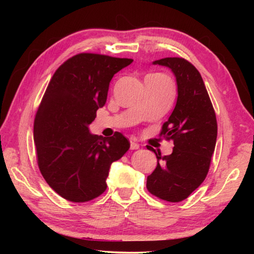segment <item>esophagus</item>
Segmentation results:
<instances>
[{
  "mask_svg": "<svg viewBox=\"0 0 254 254\" xmlns=\"http://www.w3.org/2000/svg\"><path fill=\"white\" fill-rule=\"evenodd\" d=\"M130 148H131V150H136V149L140 148V144L137 143V142H135V141L131 140L130 141Z\"/></svg>",
  "mask_w": 254,
  "mask_h": 254,
  "instance_id": "1",
  "label": "esophagus"
}]
</instances>
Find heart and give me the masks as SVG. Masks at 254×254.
Instances as JSON below:
<instances>
[{
    "mask_svg": "<svg viewBox=\"0 0 254 254\" xmlns=\"http://www.w3.org/2000/svg\"><path fill=\"white\" fill-rule=\"evenodd\" d=\"M153 75H160V76H166V75H163V74H153ZM167 77V76H166Z\"/></svg>",
    "mask_w": 254,
    "mask_h": 254,
    "instance_id": "obj_1",
    "label": "heart"
}]
</instances>
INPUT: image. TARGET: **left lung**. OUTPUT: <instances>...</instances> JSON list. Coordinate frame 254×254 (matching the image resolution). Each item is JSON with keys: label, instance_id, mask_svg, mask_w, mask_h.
<instances>
[{"label": "left lung", "instance_id": "left-lung-1", "mask_svg": "<svg viewBox=\"0 0 254 254\" xmlns=\"http://www.w3.org/2000/svg\"><path fill=\"white\" fill-rule=\"evenodd\" d=\"M154 65L170 68L178 88L177 103L168 121L163 123L160 135L174 141L173 153L161 157L148 176L149 192L162 200L178 203L200 186L208 174L217 137L216 115L203 78L188 60L163 58Z\"/></svg>", "mask_w": 254, "mask_h": 254}]
</instances>
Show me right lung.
Returning <instances> with one entry per match:
<instances>
[{
	"instance_id": "add662e5",
	"label": "right lung",
	"mask_w": 254,
	"mask_h": 254,
	"mask_svg": "<svg viewBox=\"0 0 254 254\" xmlns=\"http://www.w3.org/2000/svg\"><path fill=\"white\" fill-rule=\"evenodd\" d=\"M133 59L83 53L67 59L50 79L33 126L40 173L54 190L74 203H85L106 190L112 162L124 156L122 133L102 137L88 126L104 106L110 81Z\"/></svg>"
}]
</instances>
